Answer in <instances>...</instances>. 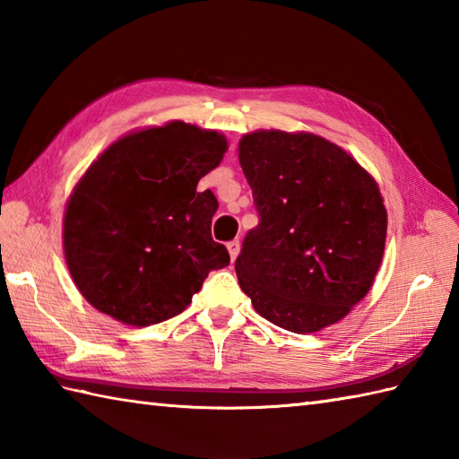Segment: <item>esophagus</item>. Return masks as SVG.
<instances>
[{
	"instance_id": "34e87169",
	"label": "esophagus",
	"mask_w": 459,
	"mask_h": 459,
	"mask_svg": "<svg viewBox=\"0 0 459 459\" xmlns=\"http://www.w3.org/2000/svg\"><path fill=\"white\" fill-rule=\"evenodd\" d=\"M227 248H229L230 260L235 262V260H237V256H238V252H240V240H230L229 245H227Z\"/></svg>"
}]
</instances>
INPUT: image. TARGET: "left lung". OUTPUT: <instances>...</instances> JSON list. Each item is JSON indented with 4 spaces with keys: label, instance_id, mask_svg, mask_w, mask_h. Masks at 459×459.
<instances>
[{
    "label": "left lung",
    "instance_id": "8db88e82",
    "mask_svg": "<svg viewBox=\"0 0 459 459\" xmlns=\"http://www.w3.org/2000/svg\"><path fill=\"white\" fill-rule=\"evenodd\" d=\"M238 160L260 219L235 262L242 291L262 317L294 333L337 324L367 296L383 260L377 181L307 132L247 134Z\"/></svg>",
    "mask_w": 459,
    "mask_h": 459
}]
</instances>
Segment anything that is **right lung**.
Returning <instances> with one entry per match:
<instances>
[{
    "mask_svg": "<svg viewBox=\"0 0 459 459\" xmlns=\"http://www.w3.org/2000/svg\"><path fill=\"white\" fill-rule=\"evenodd\" d=\"M227 140L185 122L114 142L76 185L63 222L76 288L102 314L145 327L179 316L211 270L229 266L211 237L214 195L197 183Z\"/></svg>",
    "mask_w": 459,
    "mask_h": 459,
    "instance_id": "obj_1",
    "label": "right lung"
}]
</instances>
